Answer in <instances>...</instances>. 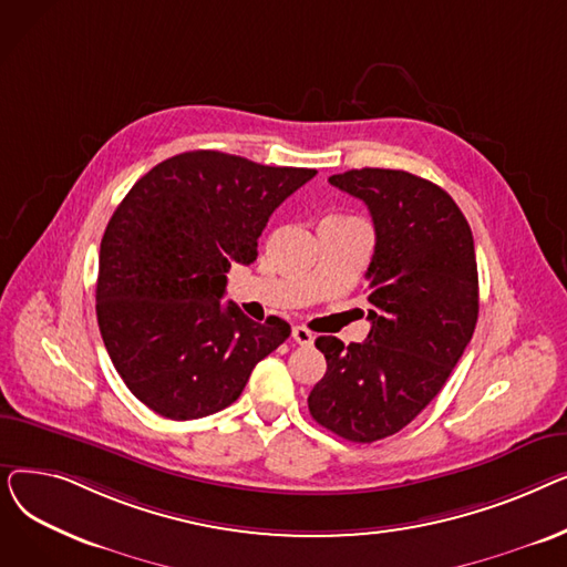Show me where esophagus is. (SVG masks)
I'll return each mask as SVG.
<instances>
[{
  "label": "esophagus",
  "mask_w": 567,
  "mask_h": 567,
  "mask_svg": "<svg viewBox=\"0 0 567 567\" xmlns=\"http://www.w3.org/2000/svg\"><path fill=\"white\" fill-rule=\"evenodd\" d=\"M291 338L296 344H301V347H310L315 342V336L306 329V326H293Z\"/></svg>",
  "instance_id": "esophagus-1"
}]
</instances>
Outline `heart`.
I'll list each match as a JSON object with an SVG mask.
<instances>
[{
  "label": "heart",
  "instance_id": "obj_1",
  "mask_svg": "<svg viewBox=\"0 0 567 567\" xmlns=\"http://www.w3.org/2000/svg\"><path fill=\"white\" fill-rule=\"evenodd\" d=\"M342 220H344V218H342Z\"/></svg>",
  "mask_w": 567,
  "mask_h": 567
}]
</instances>
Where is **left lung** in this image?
I'll return each mask as SVG.
<instances>
[{
	"label": "left lung",
	"instance_id": "8db88e82",
	"mask_svg": "<svg viewBox=\"0 0 567 567\" xmlns=\"http://www.w3.org/2000/svg\"><path fill=\"white\" fill-rule=\"evenodd\" d=\"M374 223L365 342L317 338L326 374L308 406L333 434L372 443L406 427L443 389L478 321V264L455 199L404 169L333 174Z\"/></svg>",
	"mask_w": 567,
	"mask_h": 567
}]
</instances>
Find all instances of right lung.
Here are the masks:
<instances>
[{
	"instance_id": "right-lung-1",
	"label": "right lung",
	"mask_w": 567,
	"mask_h": 567,
	"mask_svg": "<svg viewBox=\"0 0 567 567\" xmlns=\"http://www.w3.org/2000/svg\"><path fill=\"white\" fill-rule=\"evenodd\" d=\"M317 174L223 152L148 169L112 214L99 257L96 317L128 391L169 421L229 406L252 368L291 333L223 306L231 264L257 259L276 208Z\"/></svg>"
}]
</instances>
